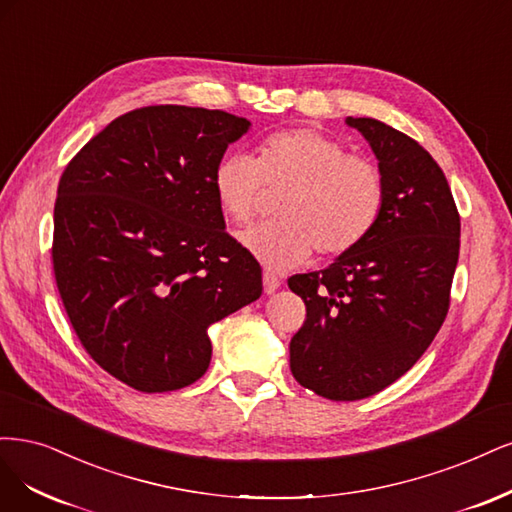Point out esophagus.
Segmentation results:
<instances>
[{"label": "esophagus", "instance_id": "esophagus-1", "mask_svg": "<svg viewBox=\"0 0 512 512\" xmlns=\"http://www.w3.org/2000/svg\"><path fill=\"white\" fill-rule=\"evenodd\" d=\"M278 287H280V278H278L274 272H270V270L263 272V291H266V293L270 295V293H274Z\"/></svg>", "mask_w": 512, "mask_h": 512}]
</instances>
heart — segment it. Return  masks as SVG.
Masks as SVG:
<instances>
[{
    "label": "heart",
    "mask_w": 512,
    "mask_h": 512,
    "mask_svg": "<svg viewBox=\"0 0 512 512\" xmlns=\"http://www.w3.org/2000/svg\"><path fill=\"white\" fill-rule=\"evenodd\" d=\"M227 219L249 223L266 187L287 189L278 221L242 234V244L268 270H289L319 251L338 257L364 242L385 208V178L374 161L346 153L342 142L312 127L280 129L249 153H227L212 172Z\"/></svg>",
    "instance_id": "obj_1"
}]
</instances>
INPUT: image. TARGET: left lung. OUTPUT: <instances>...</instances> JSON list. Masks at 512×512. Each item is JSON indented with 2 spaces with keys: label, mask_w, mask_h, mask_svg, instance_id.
Returning <instances> with one entry per match:
<instances>
[{
  "label": "left lung",
  "mask_w": 512,
  "mask_h": 512,
  "mask_svg": "<svg viewBox=\"0 0 512 512\" xmlns=\"http://www.w3.org/2000/svg\"><path fill=\"white\" fill-rule=\"evenodd\" d=\"M346 125L378 159L383 214L332 266L289 278L306 304L289 344L291 374L334 402L370 398L417 364L447 319L459 257V212L434 157L376 119Z\"/></svg>",
  "instance_id": "1"
}]
</instances>
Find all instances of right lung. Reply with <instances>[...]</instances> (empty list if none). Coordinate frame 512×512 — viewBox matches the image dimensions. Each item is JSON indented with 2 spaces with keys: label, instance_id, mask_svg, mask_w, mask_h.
<instances>
[{
  "label": "right lung",
  "instance_id": "add662e5",
  "mask_svg": "<svg viewBox=\"0 0 512 512\" xmlns=\"http://www.w3.org/2000/svg\"><path fill=\"white\" fill-rule=\"evenodd\" d=\"M251 123L146 106L114 119L63 170L53 270L97 366L144 393L204 376L208 327L261 295V268L225 232L212 172Z\"/></svg>",
  "mask_w": 512,
  "mask_h": 512
}]
</instances>
